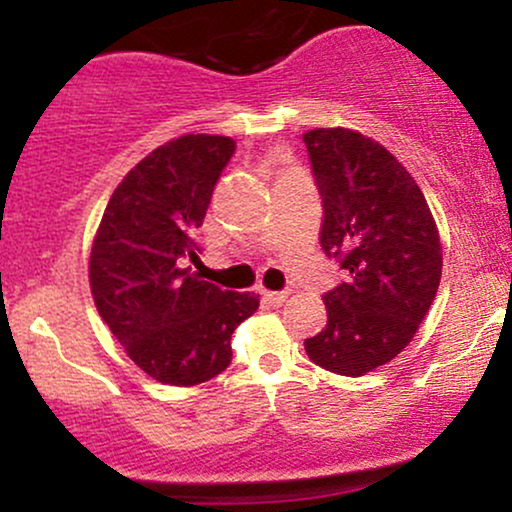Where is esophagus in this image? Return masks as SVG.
<instances>
[{
    "mask_svg": "<svg viewBox=\"0 0 512 512\" xmlns=\"http://www.w3.org/2000/svg\"><path fill=\"white\" fill-rule=\"evenodd\" d=\"M262 298L269 305H281L289 298V291H262Z\"/></svg>",
    "mask_w": 512,
    "mask_h": 512,
    "instance_id": "34e87169",
    "label": "esophagus"
}]
</instances>
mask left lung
<instances>
[{"label": "left lung", "mask_w": 512, "mask_h": 512, "mask_svg": "<svg viewBox=\"0 0 512 512\" xmlns=\"http://www.w3.org/2000/svg\"><path fill=\"white\" fill-rule=\"evenodd\" d=\"M322 197L320 245L349 279L325 293L327 325L305 354L366 375L411 342L436 298L443 252L424 192L385 146L354 129L303 134Z\"/></svg>", "instance_id": "1"}]
</instances>
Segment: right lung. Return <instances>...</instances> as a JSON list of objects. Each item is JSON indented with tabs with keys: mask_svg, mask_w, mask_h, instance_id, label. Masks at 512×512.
<instances>
[{
	"mask_svg": "<svg viewBox=\"0 0 512 512\" xmlns=\"http://www.w3.org/2000/svg\"><path fill=\"white\" fill-rule=\"evenodd\" d=\"M231 137L185 134L142 158L115 187L91 248L98 313L127 356L166 385L207 383L231 366V334L260 308L255 293L197 279V231Z\"/></svg>",
	"mask_w": 512,
	"mask_h": 512,
	"instance_id": "1",
	"label": "right lung"
}]
</instances>
